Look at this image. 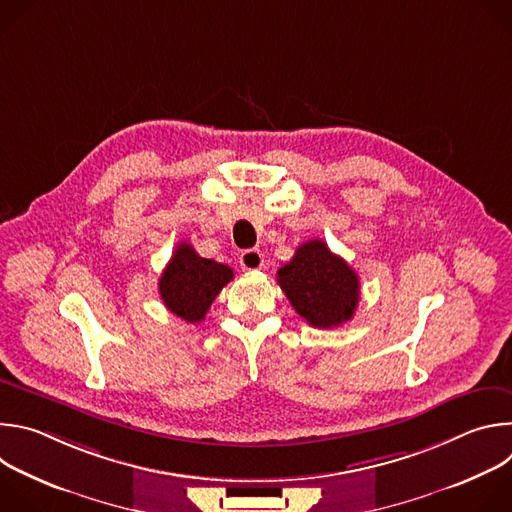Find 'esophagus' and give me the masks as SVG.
<instances>
[{"label":"esophagus","mask_w":512,"mask_h":512,"mask_svg":"<svg viewBox=\"0 0 512 512\" xmlns=\"http://www.w3.org/2000/svg\"><path fill=\"white\" fill-rule=\"evenodd\" d=\"M239 263L247 271H257V269H261L265 265V259H263V253L259 249H247V251L241 253Z\"/></svg>","instance_id":"1"}]
</instances>
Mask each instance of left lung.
Returning <instances> with one entry per match:
<instances>
[{
  "label": "left lung",
  "mask_w": 512,
  "mask_h": 512,
  "mask_svg": "<svg viewBox=\"0 0 512 512\" xmlns=\"http://www.w3.org/2000/svg\"><path fill=\"white\" fill-rule=\"evenodd\" d=\"M277 281L289 304L314 328H336L354 316L358 275L320 239L300 245L294 259L279 267Z\"/></svg>",
  "instance_id": "obj_1"
}]
</instances>
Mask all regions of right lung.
Masks as SVG:
<instances>
[{
	"instance_id": "right-lung-1",
	"label": "right lung",
	"mask_w": 512,
	"mask_h": 512,
	"mask_svg": "<svg viewBox=\"0 0 512 512\" xmlns=\"http://www.w3.org/2000/svg\"><path fill=\"white\" fill-rule=\"evenodd\" d=\"M233 279V269L200 257L192 245L180 243L160 277V296L178 318L196 324Z\"/></svg>"
}]
</instances>
